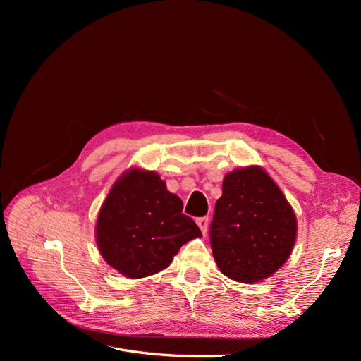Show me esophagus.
Listing matches in <instances>:
<instances>
[{
  "label": "esophagus",
  "mask_w": 361,
  "mask_h": 361,
  "mask_svg": "<svg viewBox=\"0 0 361 361\" xmlns=\"http://www.w3.org/2000/svg\"><path fill=\"white\" fill-rule=\"evenodd\" d=\"M195 223H197V226L200 227V231H202L203 233H206V228H207V218H206V216H200V218H197V220H195Z\"/></svg>",
  "instance_id": "obj_1"
}]
</instances>
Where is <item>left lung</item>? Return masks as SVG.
<instances>
[{
    "label": "left lung",
    "mask_w": 361,
    "mask_h": 361,
    "mask_svg": "<svg viewBox=\"0 0 361 361\" xmlns=\"http://www.w3.org/2000/svg\"><path fill=\"white\" fill-rule=\"evenodd\" d=\"M298 223L279 185L259 166L235 169L215 203L211 245L216 267L239 283H257L286 264Z\"/></svg>",
    "instance_id": "obj_1"
}]
</instances>
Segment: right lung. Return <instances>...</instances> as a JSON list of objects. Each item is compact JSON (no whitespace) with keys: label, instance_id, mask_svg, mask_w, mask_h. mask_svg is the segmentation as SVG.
Segmentation results:
<instances>
[{"label":"right lung","instance_id":"add662e5","mask_svg":"<svg viewBox=\"0 0 361 361\" xmlns=\"http://www.w3.org/2000/svg\"><path fill=\"white\" fill-rule=\"evenodd\" d=\"M183 204L155 171L130 167L108 192L96 220V244L104 260L126 279L166 269L183 244L200 238Z\"/></svg>","mask_w":361,"mask_h":361}]
</instances>
